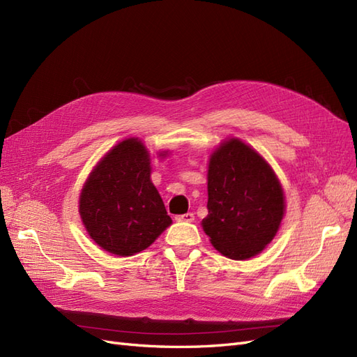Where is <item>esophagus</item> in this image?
<instances>
[{"label": "esophagus", "mask_w": 357, "mask_h": 357, "mask_svg": "<svg viewBox=\"0 0 357 357\" xmlns=\"http://www.w3.org/2000/svg\"><path fill=\"white\" fill-rule=\"evenodd\" d=\"M177 222H193L195 220V214L193 213H185V214H178L176 215Z\"/></svg>", "instance_id": "1"}]
</instances>
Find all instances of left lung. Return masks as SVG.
<instances>
[{"label": "left lung", "mask_w": 357, "mask_h": 357, "mask_svg": "<svg viewBox=\"0 0 357 357\" xmlns=\"http://www.w3.org/2000/svg\"><path fill=\"white\" fill-rule=\"evenodd\" d=\"M207 208L202 228L215 250L248 259L277 234L284 214L283 189L262 156L231 138L211 155Z\"/></svg>", "instance_id": "8db88e82"}]
</instances>
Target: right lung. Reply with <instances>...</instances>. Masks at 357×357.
I'll list each match as a JSON object with an SVG mask.
<instances>
[{
	"label": "right lung",
	"instance_id": "obj_1",
	"mask_svg": "<svg viewBox=\"0 0 357 357\" xmlns=\"http://www.w3.org/2000/svg\"><path fill=\"white\" fill-rule=\"evenodd\" d=\"M91 238L117 256H132L171 225L164 201L150 181L144 144L129 138L114 146L86 180L79 207Z\"/></svg>",
	"mask_w": 357,
	"mask_h": 357
}]
</instances>
